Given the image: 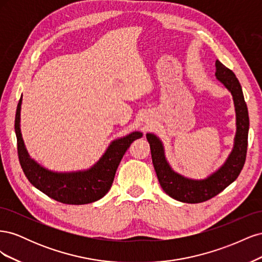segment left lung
Wrapping results in <instances>:
<instances>
[{
	"mask_svg": "<svg viewBox=\"0 0 262 262\" xmlns=\"http://www.w3.org/2000/svg\"><path fill=\"white\" fill-rule=\"evenodd\" d=\"M215 68L217 80L233 95L237 125L234 148L225 164L216 172L203 180H192L178 175L171 170L166 161L160 139L154 134H146L152 162L162 189L169 196L181 202L200 203L217 195L239 176L247 155L249 117L242 86L233 71L222 64L219 60L215 62Z\"/></svg>",
	"mask_w": 262,
	"mask_h": 262,
	"instance_id": "obj_1",
	"label": "left lung"
}]
</instances>
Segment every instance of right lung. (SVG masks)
<instances>
[{
	"instance_id": "1",
	"label": "right lung",
	"mask_w": 262,
	"mask_h": 262,
	"mask_svg": "<svg viewBox=\"0 0 262 262\" xmlns=\"http://www.w3.org/2000/svg\"><path fill=\"white\" fill-rule=\"evenodd\" d=\"M21 98L15 116V132L17 138V153L24 173L41 192L51 199L66 204H87L101 199L112 188L116 170L132 142L142 137L140 132L114 141L106 153L93 167L86 171L58 173L40 167L29 157L21 138L20 120Z\"/></svg>"
}]
</instances>
